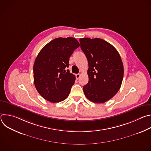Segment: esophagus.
Returning <instances> with one entry per match:
<instances>
[{"mask_svg":"<svg viewBox=\"0 0 151 151\" xmlns=\"http://www.w3.org/2000/svg\"><path fill=\"white\" fill-rule=\"evenodd\" d=\"M80 76H81V74L80 73H77V74H76L75 75V76H76V78L77 79H78L79 78V77H80Z\"/></svg>","mask_w":151,"mask_h":151,"instance_id":"obj_1","label":"esophagus"}]
</instances>
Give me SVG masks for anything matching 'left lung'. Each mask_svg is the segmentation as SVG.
Instances as JSON below:
<instances>
[{"label":"left lung","instance_id":"obj_1","mask_svg":"<svg viewBox=\"0 0 151 151\" xmlns=\"http://www.w3.org/2000/svg\"><path fill=\"white\" fill-rule=\"evenodd\" d=\"M88 62V82L83 87L85 96L94 103H103L119 91L124 76L121 58L114 47L100 38L79 39Z\"/></svg>","mask_w":151,"mask_h":151}]
</instances>
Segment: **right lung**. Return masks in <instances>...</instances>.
Returning <instances> with one entry per match:
<instances>
[{"mask_svg":"<svg viewBox=\"0 0 151 151\" xmlns=\"http://www.w3.org/2000/svg\"><path fill=\"white\" fill-rule=\"evenodd\" d=\"M73 37H58L50 42L39 53L34 63L35 86L45 100L58 103L65 100L75 83V76L65 70L69 58L79 47Z\"/></svg>","mask_w":151,"mask_h":151,"instance_id":"add662e5","label":"right lung"}]
</instances>
